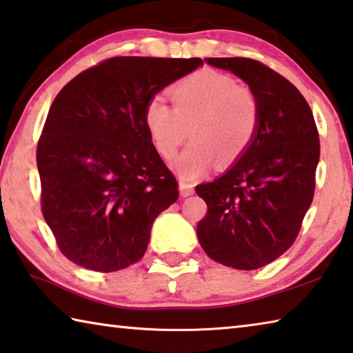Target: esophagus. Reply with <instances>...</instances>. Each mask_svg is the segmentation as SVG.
<instances>
[{
    "instance_id": "1",
    "label": "esophagus",
    "mask_w": 353,
    "mask_h": 353,
    "mask_svg": "<svg viewBox=\"0 0 353 353\" xmlns=\"http://www.w3.org/2000/svg\"><path fill=\"white\" fill-rule=\"evenodd\" d=\"M179 191H181L182 198H187V196H191L194 193V188H193V185H191V183L181 182V183H179Z\"/></svg>"
}]
</instances>
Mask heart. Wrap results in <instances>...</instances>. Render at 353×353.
Masks as SVG:
<instances>
[{
	"instance_id": "obj_1",
	"label": "heart",
	"mask_w": 353,
	"mask_h": 353,
	"mask_svg": "<svg viewBox=\"0 0 353 353\" xmlns=\"http://www.w3.org/2000/svg\"><path fill=\"white\" fill-rule=\"evenodd\" d=\"M170 94L172 107L159 97L149 99L143 121L163 159L177 152L190 130L193 141L172 163L182 181H194L218 162L234 165L252 146L261 105L250 87L227 74L201 70L174 83Z\"/></svg>"
}]
</instances>
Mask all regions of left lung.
Wrapping results in <instances>:
<instances>
[{
  "mask_svg": "<svg viewBox=\"0 0 353 353\" xmlns=\"http://www.w3.org/2000/svg\"><path fill=\"white\" fill-rule=\"evenodd\" d=\"M212 67L240 77L256 93L260 128L249 151L196 193L207 214L198 240L212 260L259 270L286 252L312 205L319 134L302 93L276 71L248 57H208Z\"/></svg>",
  "mask_w": 353,
  "mask_h": 353,
  "instance_id": "left-lung-1",
  "label": "left lung"
}]
</instances>
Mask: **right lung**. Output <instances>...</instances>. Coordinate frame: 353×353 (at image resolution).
Listing matches in <instances>:
<instances>
[{"mask_svg":"<svg viewBox=\"0 0 353 353\" xmlns=\"http://www.w3.org/2000/svg\"><path fill=\"white\" fill-rule=\"evenodd\" d=\"M202 63L199 57L105 59L52 101L37 145L41 213L70 261L112 272L145 255L154 219L179 190L143 112Z\"/></svg>","mask_w":353,"mask_h":353,"instance_id":"add662e5","label":"right lung"}]
</instances>
